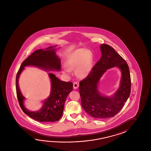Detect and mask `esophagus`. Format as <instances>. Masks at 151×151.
<instances>
[{"label": "esophagus", "mask_w": 151, "mask_h": 151, "mask_svg": "<svg viewBox=\"0 0 151 151\" xmlns=\"http://www.w3.org/2000/svg\"><path fill=\"white\" fill-rule=\"evenodd\" d=\"M78 86H79V84L77 82H74L73 83V88H74V89H77Z\"/></svg>", "instance_id": "1"}]
</instances>
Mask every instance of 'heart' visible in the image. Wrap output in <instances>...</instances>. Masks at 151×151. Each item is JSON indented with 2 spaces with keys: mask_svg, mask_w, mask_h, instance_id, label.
Instances as JSON below:
<instances>
[{
  "mask_svg": "<svg viewBox=\"0 0 151 151\" xmlns=\"http://www.w3.org/2000/svg\"><path fill=\"white\" fill-rule=\"evenodd\" d=\"M92 54L86 49H78L71 54L67 61V65L70 69H76V74L80 77L89 75L92 69ZM70 72L68 68H65Z\"/></svg>",
  "mask_w": 151,
  "mask_h": 151,
  "instance_id": "heart-1",
  "label": "heart"
}]
</instances>
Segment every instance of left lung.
<instances>
[{
    "instance_id": "8db88e82",
    "label": "left lung",
    "mask_w": 151,
    "mask_h": 151,
    "mask_svg": "<svg viewBox=\"0 0 151 151\" xmlns=\"http://www.w3.org/2000/svg\"><path fill=\"white\" fill-rule=\"evenodd\" d=\"M102 56L90 73L80 82L79 91L82 106L91 117L104 119L114 117L123 108L131 93V82L129 68L125 60L109 45H101ZM117 66L122 72L120 86L111 97L100 95L98 90L99 81L109 68Z\"/></svg>"
}]
</instances>
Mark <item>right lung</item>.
<instances>
[{
	"label": "right lung",
	"instance_id": "1",
	"mask_svg": "<svg viewBox=\"0 0 151 151\" xmlns=\"http://www.w3.org/2000/svg\"><path fill=\"white\" fill-rule=\"evenodd\" d=\"M55 47H49L45 50L39 49L33 52L22 63L16 76V91L20 108L29 117L40 122H54L61 118L65 99L73 90V84L71 82H66L60 80L54 74L49 73L51 81L50 95L45 101L40 110L32 112L29 111L24 105L25 98L19 89V77L24 67L28 65H33L47 71L60 70L61 60L56 55Z\"/></svg>",
	"mask_w": 151,
	"mask_h": 151
}]
</instances>
